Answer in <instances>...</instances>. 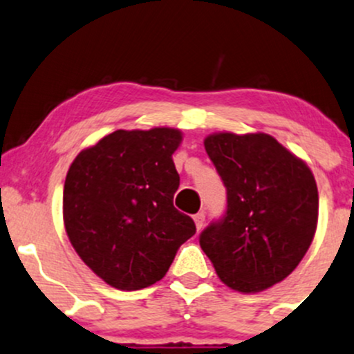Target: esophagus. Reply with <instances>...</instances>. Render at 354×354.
Returning <instances> with one entry per match:
<instances>
[{
  "label": "esophagus",
  "instance_id": "34e87169",
  "mask_svg": "<svg viewBox=\"0 0 354 354\" xmlns=\"http://www.w3.org/2000/svg\"><path fill=\"white\" fill-rule=\"evenodd\" d=\"M195 224H196V229H202L203 227V224H205V214H203V212H198V214L195 215Z\"/></svg>",
  "mask_w": 354,
  "mask_h": 354
}]
</instances>
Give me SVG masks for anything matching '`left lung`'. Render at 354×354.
Wrapping results in <instances>:
<instances>
[{"mask_svg":"<svg viewBox=\"0 0 354 354\" xmlns=\"http://www.w3.org/2000/svg\"><path fill=\"white\" fill-rule=\"evenodd\" d=\"M203 144L224 181L227 207L202 230L200 245L227 286L261 292L285 280L314 239V174L268 133H214Z\"/></svg>","mask_w":354,"mask_h":354,"instance_id":"obj_1","label":"left lung"}]
</instances>
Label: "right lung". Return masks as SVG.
I'll use <instances>...</instances> for the list:
<instances>
[{
	"mask_svg": "<svg viewBox=\"0 0 354 354\" xmlns=\"http://www.w3.org/2000/svg\"><path fill=\"white\" fill-rule=\"evenodd\" d=\"M176 129L115 130L84 149L64 183V225L80 258L118 290L154 285L196 232L173 205Z\"/></svg>",
	"mask_w": 354,
	"mask_h": 354,
	"instance_id": "1",
	"label": "right lung"
}]
</instances>
